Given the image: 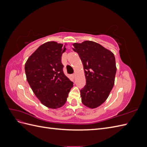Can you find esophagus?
I'll return each instance as SVG.
<instances>
[{
  "mask_svg": "<svg viewBox=\"0 0 147 147\" xmlns=\"http://www.w3.org/2000/svg\"><path fill=\"white\" fill-rule=\"evenodd\" d=\"M72 77L73 78H74V77H75V74H72Z\"/></svg>",
  "mask_w": 147,
  "mask_h": 147,
  "instance_id": "1",
  "label": "esophagus"
}]
</instances>
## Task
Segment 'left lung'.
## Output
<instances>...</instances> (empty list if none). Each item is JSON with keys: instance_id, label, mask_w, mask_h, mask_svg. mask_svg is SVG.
Segmentation results:
<instances>
[{"instance_id": "obj_1", "label": "left lung", "mask_w": 147, "mask_h": 147, "mask_svg": "<svg viewBox=\"0 0 147 147\" xmlns=\"http://www.w3.org/2000/svg\"><path fill=\"white\" fill-rule=\"evenodd\" d=\"M73 46L82 60L86 80L80 90L82 102L89 108H97L108 98L113 87L117 72L115 56L92 41L74 43Z\"/></svg>"}]
</instances>
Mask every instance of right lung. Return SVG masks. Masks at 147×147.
Segmentation results:
<instances>
[{"instance_id": "add662e5", "label": "right lung", "mask_w": 147, "mask_h": 147, "mask_svg": "<svg viewBox=\"0 0 147 147\" xmlns=\"http://www.w3.org/2000/svg\"><path fill=\"white\" fill-rule=\"evenodd\" d=\"M65 45L56 42L43 43L25 64L26 78L31 89L41 103L50 109L63 106L73 87V82L64 74L61 63Z\"/></svg>"}]
</instances>
